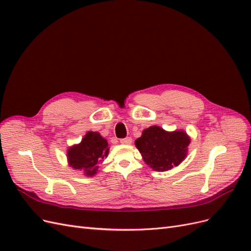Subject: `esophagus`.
Segmentation results:
<instances>
[{"instance_id":"esophagus-1","label":"esophagus","mask_w":251,"mask_h":251,"mask_svg":"<svg viewBox=\"0 0 251 251\" xmlns=\"http://www.w3.org/2000/svg\"><path fill=\"white\" fill-rule=\"evenodd\" d=\"M120 143H123V144H131L132 143V138L131 137H126V138L120 140Z\"/></svg>"}]
</instances>
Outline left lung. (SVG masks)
Returning a JSON list of instances; mask_svg holds the SVG:
<instances>
[{
  "label": "left lung",
  "mask_w": 251,
  "mask_h": 251,
  "mask_svg": "<svg viewBox=\"0 0 251 251\" xmlns=\"http://www.w3.org/2000/svg\"><path fill=\"white\" fill-rule=\"evenodd\" d=\"M189 142L191 139L184 131L166 132L153 126L142 132L135 146L149 166L157 172H165L184 160Z\"/></svg>",
  "instance_id": "obj_1"
}]
</instances>
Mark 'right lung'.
Here are the masks:
<instances>
[{
  "label": "right lung",
  "mask_w": 251,
  "mask_h": 251,
  "mask_svg": "<svg viewBox=\"0 0 251 251\" xmlns=\"http://www.w3.org/2000/svg\"><path fill=\"white\" fill-rule=\"evenodd\" d=\"M109 154L108 141L97 132H88L81 142L68 149V163L86 176H94L103 158Z\"/></svg>",
  "instance_id": "1"
}]
</instances>
